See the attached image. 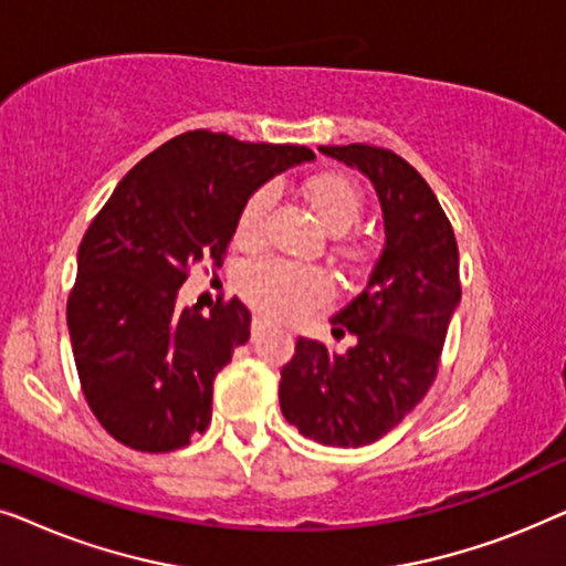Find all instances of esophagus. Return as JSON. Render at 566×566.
Listing matches in <instances>:
<instances>
[{
    "label": "esophagus",
    "instance_id": "obj_1",
    "mask_svg": "<svg viewBox=\"0 0 566 566\" xmlns=\"http://www.w3.org/2000/svg\"><path fill=\"white\" fill-rule=\"evenodd\" d=\"M265 327H268V319H265V316H262V314L254 316V319H252V335H260V332L265 329Z\"/></svg>",
    "mask_w": 566,
    "mask_h": 566
}]
</instances>
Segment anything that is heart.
<instances>
[{
	"mask_svg": "<svg viewBox=\"0 0 566 566\" xmlns=\"http://www.w3.org/2000/svg\"><path fill=\"white\" fill-rule=\"evenodd\" d=\"M304 192L316 219L324 223V229L335 231V234L353 227L363 211V190L353 177L343 172H319L308 177ZM273 200L275 190L270 185H262L247 198L237 221L239 242H260ZM239 285H242V293L254 306H260L270 316H277V319H296L308 308L327 301L332 293V281L322 268L298 265V262L281 258L258 260L247 265Z\"/></svg>",
	"mask_w": 566,
	"mask_h": 566,
	"instance_id": "obj_1",
	"label": "heart"
}]
</instances>
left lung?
I'll return each instance as SVG.
<instances>
[{
  "label": "left lung",
  "instance_id": "obj_1",
  "mask_svg": "<svg viewBox=\"0 0 566 566\" xmlns=\"http://www.w3.org/2000/svg\"><path fill=\"white\" fill-rule=\"evenodd\" d=\"M374 182L384 213V250L366 289L332 316V335L350 332L343 355L298 337L281 370V409L301 436L360 448L386 436L436 381L446 332L461 301L459 244L436 192L417 169L368 144L319 146Z\"/></svg>",
  "mask_w": 566,
  "mask_h": 566
}]
</instances>
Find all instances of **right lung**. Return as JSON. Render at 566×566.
<instances>
[{
    "label": "right lung",
    "mask_w": 566,
    "mask_h": 566,
    "mask_svg": "<svg viewBox=\"0 0 566 566\" xmlns=\"http://www.w3.org/2000/svg\"><path fill=\"white\" fill-rule=\"evenodd\" d=\"M312 159L306 146L188 130L138 161L90 223L66 324L84 399L118 443L167 453L208 428L213 378L252 316L239 298L206 316L177 308V291L196 268H221L260 185Z\"/></svg>",
    "instance_id": "right-lung-1"
}]
</instances>
